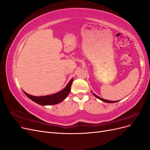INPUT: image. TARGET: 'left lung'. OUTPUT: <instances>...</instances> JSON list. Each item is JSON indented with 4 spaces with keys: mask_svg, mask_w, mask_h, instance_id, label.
<instances>
[{
    "mask_svg": "<svg viewBox=\"0 0 150 150\" xmlns=\"http://www.w3.org/2000/svg\"><path fill=\"white\" fill-rule=\"evenodd\" d=\"M93 95L94 96H95V97H96L97 98H98L99 99H100V100H101L102 101H104V102H105V103H116V102H117L118 101H108V100H106V99H103V98H100V97H99L98 96H97V95H96L94 93H93Z\"/></svg>",
    "mask_w": 150,
    "mask_h": 150,
    "instance_id": "obj_1",
    "label": "left lung"
}]
</instances>
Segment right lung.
I'll use <instances>...</instances> for the list:
<instances>
[{
    "label": "right lung",
    "instance_id": "obj_1",
    "mask_svg": "<svg viewBox=\"0 0 150 150\" xmlns=\"http://www.w3.org/2000/svg\"><path fill=\"white\" fill-rule=\"evenodd\" d=\"M72 79H71L69 83L67 84V86L64 89H62L61 91L53 94L43 96H34L26 93L24 91V93L27 96L31 99L32 101L40 104V105H53V104L60 103L66 98V97L68 96V94L70 93L71 85L72 83V81H73Z\"/></svg>",
    "mask_w": 150,
    "mask_h": 150
}]
</instances>
